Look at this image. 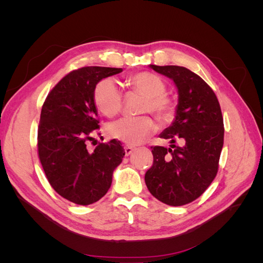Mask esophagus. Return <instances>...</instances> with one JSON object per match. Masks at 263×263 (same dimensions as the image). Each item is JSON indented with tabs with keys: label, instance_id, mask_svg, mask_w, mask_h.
Segmentation results:
<instances>
[{
	"label": "esophagus",
	"instance_id": "34e87169",
	"mask_svg": "<svg viewBox=\"0 0 263 263\" xmlns=\"http://www.w3.org/2000/svg\"><path fill=\"white\" fill-rule=\"evenodd\" d=\"M125 155L126 156H129L132 153H133V151L135 150V147H132V146H128V145H127V146H125Z\"/></svg>",
	"mask_w": 263,
	"mask_h": 263
}]
</instances>
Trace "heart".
Wrapping results in <instances>:
<instances>
[{"label":"heart","mask_w":263,"mask_h":263,"mask_svg":"<svg viewBox=\"0 0 263 263\" xmlns=\"http://www.w3.org/2000/svg\"><path fill=\"white\" fill-rule=\"evenodd\" d=\"M133 92L145 97L142 103L144 112L154 113L160 121L165 122L174 114V103L164 94L166 85L160 77L151 72H139L127 79ZM94 103L102 114L115 116L123 106V95L113 79H104L94 89ZM157 129V125L149 116L123 117L106 127L109 137L128 145H138Z\"/></svg>","instance_id":"b5f03b06"}]
</instances>
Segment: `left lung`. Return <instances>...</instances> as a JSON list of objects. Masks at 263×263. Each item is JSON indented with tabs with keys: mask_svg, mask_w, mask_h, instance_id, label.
I'll use <instances>...</instances> for the list:
<instances>
[{
	"mask_svg": "<svg viewBox=\"0 0 263 263\" xmlns=\"http://www.w3.org/2000/svg\"><path fill=\"white\" fill-rule=\"evenodd\" d=\"M156 72L168 77L179 94L176 117L159 137L184 146H155L154 163L145 182L157 200L171 205H185L200 197L218 171L224 145V122L218 100L211 86L192 71L179 66H155Z\"/></svg>",
	"mask_w": 263,
	"mask_h": 263,
	"instance_id": "1",
	"label": "left lung"
}]
</instances>
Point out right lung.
<instances>
[{"label": "right lung", "mask_w": 263, "mask_h": 263, "mask_svg": "<svg viewBox=\"0 0 263 263\" xmlns=\"http://www.w3.org/2000/svg\"><path fill=\"white\" fill-rule=\"evenodd\" d=\"M122 68L83 67L68 73L47 97L38 126V155L52 189L66 200L90 205L104 196L125 150L121 141L87 144L100 128L94 89Z\"/></svg>", "instance_id": "right-lung-1"}]
</instances>
